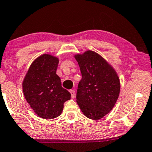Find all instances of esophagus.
<instances>
[{
    "label": "esophagus",
    "mask_w": 152,
    "mask_h": 152,
    "mask_svg": "<svg viewBox=\"0 0 152 152\" xmlns=\"http://www.w3.org/2000/svg\"><path fill=\"white\" fill-rule=\"evenodd\" d=\"M69 92H70V94H71L72 98H74V97H75V91H74V90H73V89L69 90Z\"/></svg>",
    "instance_id": "esophagus-1"
}]
</instances>
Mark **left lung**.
I'll use <instances>...</instances> for the list:
<instances>
[{
    "label": "left lung",
    "mask_w": 152,
    "mask_h": 152,
    "mask_svg": "<svg viewBox=\"0 0 152 152\" xmlns=\"http://www.w3.org/2000/svg\"><path fill=\"white\" fill-rule=\"evenodd\" d=\"M75 58L82 74L76 93L77 103L88 118H102L113 109L118 99L119 77L111 65L94 51L76 54Z\"/></svg>",
    "instance_id": "left-lung-1"
}]
</instances>
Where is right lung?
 <instances>
[{"mask_svg":"<svg viewBox=\"0 0 152 152\" xmlns=\"http://www.w3.org/2000/svg\"><path fill=\"white\" fill-rule=\"evenodd\" d=\"M57 57L42 54L31 65L22 83L26 100L37 116L43 119L56 118L61 114L63 104L71 94L62 87L56 74Z\"/></svg>","mask_w":152,"mask_h":152,"instance_id":"obj_1","label":"right lung"}]
</instances>
